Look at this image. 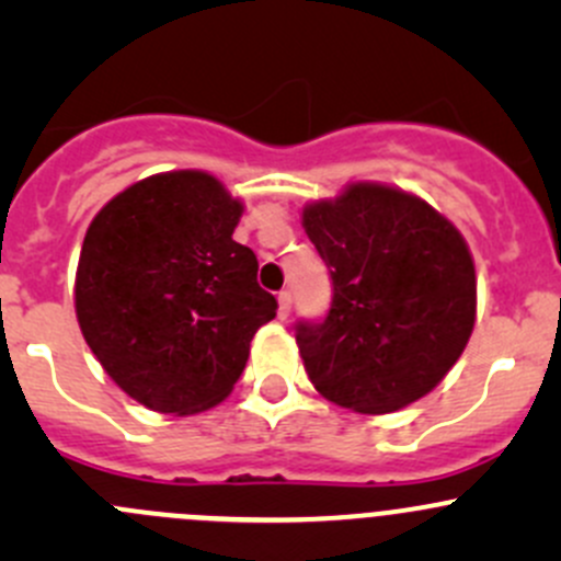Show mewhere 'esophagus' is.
<instances>
[{"label":"esophagus","mask_w":561,"mask_h":561,"mask_svg":"<svg viewBox=\"0 0 561 561\" xmlns=\"http://www.w3.org/2000/svg\"><path fill=\"white\" fill-rule=\"evenodd\" d=\"M276 301H279V309H276V314H279V320H287V317H290V309H293L290 293L282 290L279 296H276Z\"/></svg>","instance_id":"esophagus-1"}]
</instances>
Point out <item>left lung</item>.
<instances>
[{
	"mask_svg": "<svg viewBox=\"0 0 561 561\" xmlns=\"http://www.w3.org/2000/svg\"><path fill=\"white\" fill-rule=\"evenodd\" d=\"M301 225L333 279L331 312L296 336L312 386L360 415L432 393L478 320L474 260L456 225L380 181L307 203Z\"/></svg>",
	"mask_w": 561,
	"mask_h": 561,
	"instance_id": "1",
	"label": "left lung"
}]
</instances>
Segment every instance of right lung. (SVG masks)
<instances>
[{
    "mask_svg": "<svg viewBox=\"0 0 561 561\" xmlns=\"http://www.w3.org/2000/svg\"><path fill=\"white\" fill-rule=\"evenodd\" d=\"M241 214L217 175L168 171L129 184L89 225L72 287L78 325L138 404L181 417L217 407L276 317L257 257L233 241Z\"/></svg>",
    "mask_w": 561,
    "mask_h": 561,
    "instance_id": "right-lung-1",
    "label": "right lung"
}]
</instances>
